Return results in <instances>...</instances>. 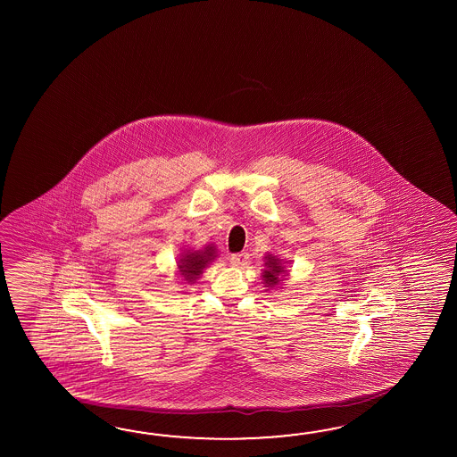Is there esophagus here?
<instances>
[{"instance_id": "esophagus-1", "label": "esophagus", "mask_w": 457, "mask_h": 457, "mask_svg": "<svg viewBox=\"0 0 457 457\" xmlns=\"http://www.w3.org/2000/svg\"><path fill=\"white\" fill-rule=\"evenodd\" d=\"M248 262H250V254L246 252L237 253V254L230 256V262H232L233 266H238V268L246 266Z\"/></svg>"}]
</instances>
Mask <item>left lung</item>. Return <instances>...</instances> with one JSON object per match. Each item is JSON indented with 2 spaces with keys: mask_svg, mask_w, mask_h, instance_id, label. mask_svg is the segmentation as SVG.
<instances>
[{
  "mask_svg": "<svg viewBox=\"0 0 457 457\" xmlns=\"http://www.w3.org/2000/svg\"><path fill=\"white\" fill-rule=\"evenodd\" d=\"M262 260H264V270L262 272V279L264 287H268V291L276 287L282 289V281L289 276V270L286 268L287 262H282L278 254H272V253H266Z\"/></svg>",
  "mask_w": 457,
  "mask_h": 457,
  "instance_id": "8db88e82",
  "label": "left lung"
}]
</instances>
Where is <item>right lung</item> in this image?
<instances>
[{"label":"right lung","mask_w":457,"mask_h":457,"mask_svg":"<svg viewBox=\"0 0 457 457\" xmlns=\"http://www.w3.org/2000/svg\"><path fill=\"white\" fill-rule=\"evenodd\" d=\"M217 258L214 243L204 245L203 248H181L176 262L175 276L179 284L193 286L203 276L205 268Z\"/></svg>","instance_id":"right-lung-1"}]
</instances>
